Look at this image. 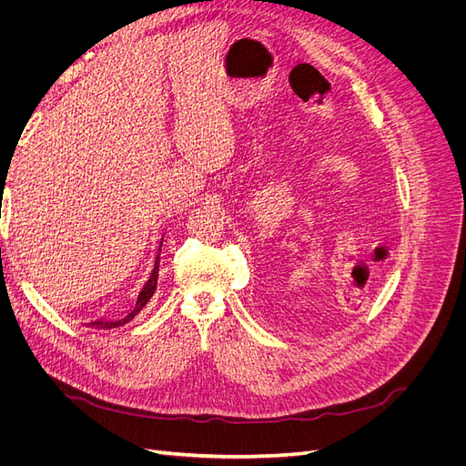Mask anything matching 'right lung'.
<instances>
[{
	"label": "right lung",
	"mask_w": 466,
	"mask_h": 466,
	"mask_svg": "<svg viewBox=\"0 0 466 466\" xmlns=\"http://www.w3.org/2000/svg\"><path fill=\"white\" fill-rule=\"evenodd\" d=\"M159 250H161V245H159ZM157 278H159V257L155 258V266H153V270H151V276L146 281L144 289L139 291L137 299H136V305L132 307V311L128 315L118 317V319H98V320L87 322L89 327H95V329H116V327H122V324H126V322H130L147 305V301L153 298L155 288H157Z\"/></svg>",
	"instance_id": "add662e5"
}]
</instances>
